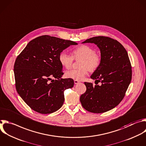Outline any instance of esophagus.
<instances>
[{"mask_svg":"<svg viewBox=\"0 0 146 146\" xmlns=\"http://www.w3.org/2000/svg\"><path fill=\"white\" fill-rule=\"evenodd\" d=\"M79 82H80V81H78V80H74V84H78Z\"/></svg>","mask_w":146,"mask_h":146,"instance_id":"esophagus-1","label":"esophagus"}]
</instances>
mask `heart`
I'll return each mask as SVG.
<instances>
[{
  "instance_id": "1",
  "label": "heart",
  "mask_w": 146,
  "mask_h": 146,
  "mask_svg": "<svg viewBox=\"0 0 146 146\" xmlns=\"http://www.w3.org/2000/svg\"><path fill=\"white\" fill-rule=\"evenodd\" d=\"M59 61L63 67L69 69L72 67L74 59L81 60L80 61L78 69H72L68 70L65 73L66 78L75 80L81 81L88 75L89 71L94 72L98 69L102 62V57L96 53L92 47L82 44L73 51L71 56L65 52H62L59 55Z\"/></svg>"
}]
</instances>
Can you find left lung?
Wrapping results in <instances>:
<instances>
[{
	"instance_id": "1",
	"label": "left lung",
	"mask_w": 146,
	"mask_h": 146,
	"mask_svg": "<svg viewBox=\"0 0 146 146\" xmlns=\"http://www.w3.org/2000/svg\"><path fill=\"white\" fill-rule=\"evenodd\" d=\"M82 43H94L100 48L101 64L90 77L102 84L85 82L86 90L80 96V102L90 112L104 113L123 99L132 79L131 64L125 48L117 40L98 36Z\"/></svg>"
}]
</instances>
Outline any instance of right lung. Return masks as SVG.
I'll return each instance as SVG.
<instances>
[{"instance_id": "add662e5", "label": "right lung", "mask_w": 146, "mask_h": 146, "mask_svg": "<svg viewBox=\"0 0 146 146\" xmlns=\"http://www.w3.org/2000/svg\"><path fill=\"white\" fill-rule=\"evenodd\" d=\"M72 44L77 43L42 35L31 40L18 56L14 66L16 89L33 110L48 114L62 106L64 91L73 88L74 81L61 78L64 73L58 57Z\"/></svg>"}]
</instances>
